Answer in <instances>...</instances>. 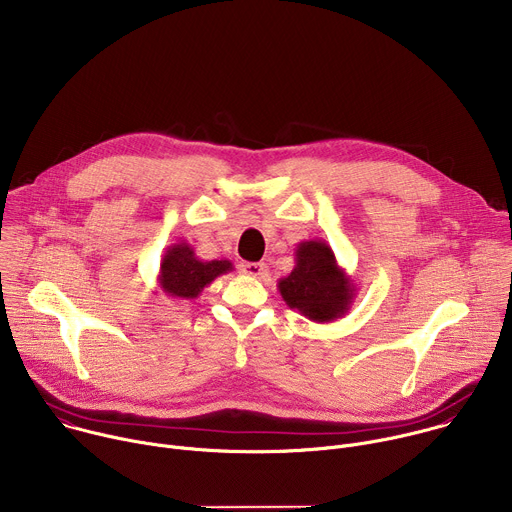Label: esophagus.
Here are the masks:
<instances>
[{
  "mask_svg": "<svg viewBox=\"0 0 512 512\" xmlns=\"http://www.w3.org/2000/svg\"><path fill=\"white\" fill-rule=\"evenodd\" d=\"M241 271L251 277H263L267 273V265L265 263H243Z\"/></svg>",
  "mask_w": 512,
  "mask_h": 512,
  "instance_id": "esophagus-1",
  "label": "esophagus"
}]
</instances>
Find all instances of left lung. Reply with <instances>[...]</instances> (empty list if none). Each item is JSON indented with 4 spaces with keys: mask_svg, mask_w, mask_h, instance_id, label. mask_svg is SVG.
<instances>
[{
    "mask_svg": "<svg viewBox=\"0 0 512 512\" xmlns=\"http://www.w3.org/2000/svg\"><path fill=\"white\" fill-rule=\"evenodd\" d=\"M277 289L291 310L318 324L342 318L356 296L352 277L322 239L302 241L296 247V267L277 281Z\"/></svg>",
    "mask_w": 512,
    "mask_h": 512,
    "instance_id": "1",
    "label": "left lung"
}]
</instances>
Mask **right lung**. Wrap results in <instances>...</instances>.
Returning a JSON list of instances; mask_svg holds the SVG:
<instances>
[{"mask_svg":"<svg viewBox=\"0 0 512 512\" xmlns=\"http://www.w3.org/2000/svg\"><path fill=\"white\" fill-rule=\"evenodd\" d=\"M233 269V263L227 259H198L194 247L180 241L166 249L160 263L158 283L172 300H196L206 285H210L218 275H225Z\"/></svg>","mask_w":512,"mask_h":512,"instance_id":"add662e5","label":"right lung"}]
</instances>
